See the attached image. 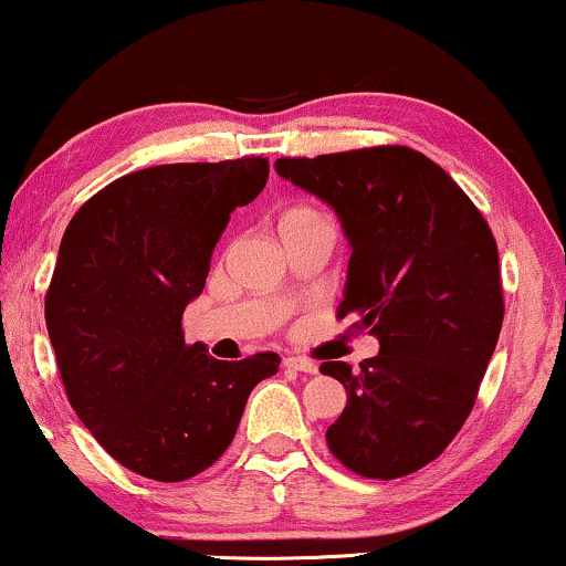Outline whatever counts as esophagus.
<instances>
[{"label": "esophagus", "mask_w": 566, "mask_h": 566, "mask_svg": "<svg viewBox=\"0 0 566 566\" xmlns=\"http://www.w3.org/2000/svg\"><path fill=\"white\" fill-rule=\"evenodd\" d=\"M284 366L292 368V370H303V374H318V366L313 360H307V357H284Z\"/></svg>", "instance_id": "34e87169"}]
</instances>
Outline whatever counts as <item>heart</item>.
<instances>
[{
    "label": "heart",
    "instance_id": "obj_1",
    "mask_svg": "<svg viewBox=\"0 0 566 566\" xmlns=\"http://www.w3.org/2000/svg\"><path fill=\"white\" fill-rule=\"evenodd\" d=\"M313 209H303V206H300V209H290L287 213H284L282 217V221H292V219H305V217H313Z\"/></svg>",
    "mask_w": 566,
    "mask_h": 566
}]
</instances>
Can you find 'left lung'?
Returning <instances> with one entry per match:
<instances>
[{"mask_svg": "<svg viewBox=\"0 0 566 566\" xmlns=\"http://www.w3.org/2000/svg\"><path fill=\"white\" fill-rule=\"evenodd\" d=\"M276 171L339 213L353 245L336 318L378 336L353 370L321 363L347 389L326 443L347 470L395 481L433 462L473 410L504 321L489 221L439 164L407 146L282 156Z\"/></svg>", "mask_w": 566, "mask_h": 566, "instance_id": "obj_1", "label": "left lung"}]
</instances>
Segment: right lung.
I'll use <instances>...</instances> for the list:
<instances>
[{
  "label": "right lung",
  "instance_id": "right-lung-1",
  "mask_svg": "<svg viewBox=\"0 0 566 566\" xmlns=\"http://www.w3.org/2000/svg\"><path fill=\"white\" fill-rule=\"evenodd\" d=\"M269 180L266 156L159 164L91 196L64 230L44 313L70 405L119 464L180 483L209 470L282 357L224 363L188 345L230 213Z\"/></svg>",
  "mask_w": 566,
  "mask_h": 566
}]
</instances>
